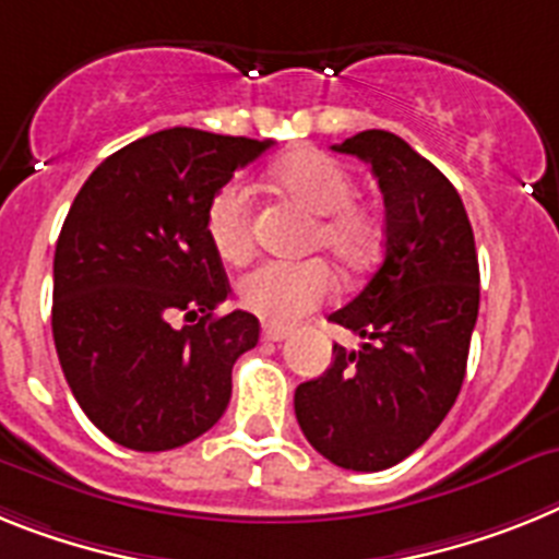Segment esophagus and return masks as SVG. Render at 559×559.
<instances>
[{
    "instance_id": "esophagus-1",
    "label": "esophagus",
    "mask_w": 559,
    "mask_h": 559,
    "mask_svg": "<svg viewBox=\"0 0 559 559\" xmlns=\"http://www.w3.org/2000/svg\"><path fill=\"white\" fill-rule=\"evenodd\" d=\"M286 334H289V329H284V326H264V329H261V337H264L266 343H281Z\"/></svg>"
}]
</instances>
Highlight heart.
Instances as JSON below:
<instances>
[{
	"label": "heart",
	"instance_id": "b5f03b06",
	"mask_svg": "<svg viewBox=\"0 0 559 559\" xmlns=\"http://www.w3.org/2000/svg\"><path fill=\"white\" fill-rule=\"evenodd\" d=\"M270 186L314 216L309 247L323 250L343 273H360L380 252L382 222L354 199V179L340 163L314 148H298L270 168ZM205 233L222 261L245 264L252 252V202L239 182L213 193ZM334 278L320 259L266 261L239 284L241 307L270 326H289L332 295Z\"/></svg>",
	"mask_w": 559,
	"mask_h": 559
}]
</instances>
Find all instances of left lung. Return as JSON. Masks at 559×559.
<instances>
[{
	"instance_id": "8db88e82",
	"label": "left lung",
	"mask_w": 559,
	"mask_h": 559,
	"mask_svg": "<svg viewBox=\"0 0 559 559\" xmlns=\"http://www.w3.org/2000/svg\"><path fill=\"white\" fill-rule=\"evenodd\" d=\"M334 152L371 165L385 199V250L362 293L329 314L366 343L357 352L334 346L323 377L295 388V416L323 459L377 473L421 448L450 414L481 275L464 202L430 159L382 129Z\"/></svg>"
}]
</instances>
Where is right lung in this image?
<instances>
[{"label": "right lung", "instance_id": "right-lung-1", "mask_svg": "<svg viewBox=\"0 0 559 559\" xmlns=\"http://www.w3.org/2000/svg\"><path fill=\"white\" fill-rule=\"evenodd\" d=\"M270 145L165 129L106 157L67 213L52 261L58 362L81 411L123 448H182L225 414L259 318L216 314L230 284L205 211Z\"/></svg>", "mask_w": 559, "mask_h": 559}]
</instances>
